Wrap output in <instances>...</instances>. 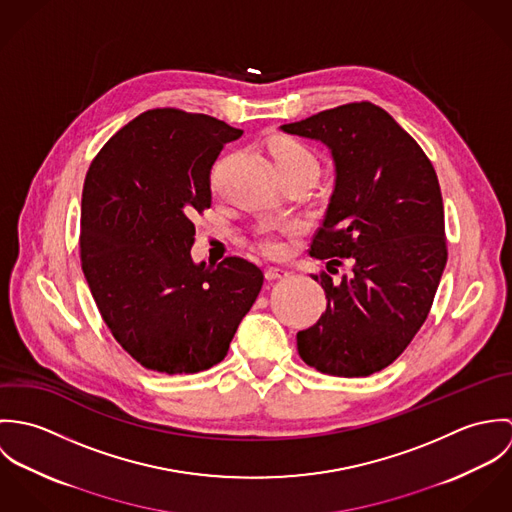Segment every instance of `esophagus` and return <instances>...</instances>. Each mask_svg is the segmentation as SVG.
<instances>
[{
	"label": "esophagus",
	"instance_id": "esophagus-1",
	"mask_svg": "<svg viewBox=\"0 0 512 512\" xmlns=\"http://www.w3.org/2000/svg\"><path fill=\"white\" fill-rule=\"evenodd\" d=\"M288 276H290V272L282 266H268L266 268V278L268 280H282V278H288Z\"/></svg>",
	"mask_w": 512,
	"mask_h": 512
}]
</instances>
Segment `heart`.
<instances>
[{
    "label": "heart",
    "mask_w": 512,
    "mask_h": 512,
    "mask_svg": "<svg viewBox=\"0 0 512 512\" xmlns=\"http://www.w3.org/2000/svg\"><path fill=\"white\" fill-rule=\"evenodd\" d=\"M272 157L278 171H297L307 173L313 179L319 173V157L311 147L297 142V140H278L272 146ZM262 244L268 252H278L282 248V242L276 236V228H264L262 230Z\"/></svg>",
    "instance_id": "obj_1"
}]
</instances>
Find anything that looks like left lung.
I'll list each match as a JSON object with an SVG mask.
<instances>
[{
  "mask_svg": "<svg viewBox=\"0 0 512 512\" xmlns=\"http://www.w3.org/2000/svg\"><path fill=\"white\" fill-rule=\"evenodd\" d=\"M282 132L331 151L335 185L311 256L335 281L319 321L297 333L303 363L331 376H368L394 363L424 325L447 262L438 175L410 134L370 102L345 104Z\"/></svg>",
  "mask_w": 512,
  "mask_h": 512,
  "instance_id": "8db88e82",
  "label": "left lung"
}]
</instances>
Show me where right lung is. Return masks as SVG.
<instances>
[{
  "instance_id": "1",
  "label": "right lung",
  "mask_w": 512,
  "mask_h": 512,
  "mask_svg": "<svg viewBox=\"0 0 512 512\" xmlns=\"http://www.w3.org/2000/svg\"><path fill=\"white\" fill-rule=\"evenodd\" d=\"M240 136L213 116L157 108L112 136L86 173L82 272L114 339L149 370L220 363L262 290V270L244 258H191L213 163Z\"/></svg>"
}]
</instances>
